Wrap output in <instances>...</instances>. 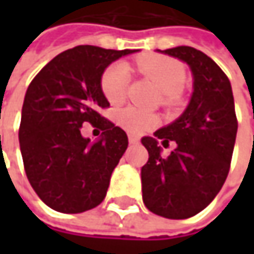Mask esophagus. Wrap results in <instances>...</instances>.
I'll list each match as a JSON object with an SVG mask.
<instances>
[{
    "label": "esophagus",
    "mask_w": 254,
    "mask_h": 254,
    "mask_svg": "<svg viewBox=\"0 0 254 254\" xmlns=\"http://www.w3.org/2000/svg\"><path fill=\"white\" fill-rule=\"evenodd\" d=\"M127 139H129V142H130V144H138V142H139V138H138L136 135H132V133H129Z\"/></svg>",
    "instance_id": "34e87169"
}]
</instances>
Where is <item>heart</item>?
Instances as JSON below:
<instances>
[{"mask_svg":"<svg viewBox=\"0 0 254 254\" xmlns=\"http://www.w3.org/2000/svg\"><path fill=\"white\" fill-rule=\"evenodd\" d=\"M138 69L156 82L159 89L163 92V101L168 106H175L179 101V92L185 82L184 66L172 57L145 54L136 59ZM130 82L129 67L125 63H115L106 69L101 77V88L106 98L119 104L125 100ZM119 122L129 132L141 133L157 125L159 119L154 113L136 109L133 106L125 107L119 113Z\"/></svg>","mask_w":254,"mask_h":254,"instance_id":"heart-1","label":"heart"}]
</instances>
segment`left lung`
<instances>
[{
	"label": "left lung",
	"mask_w": 254,
	"mask_h": 254,
	"mask_svg": "<svg viewBox=\"0 0 254 254\" xmlns=\"http://www.w3.org/2000/svg\"><path fill=\"white\" fill-rule=\"evenodd\" d=\"M185 62L192 73V95L185 112L171 125L144 136L148 162L141 169L145 207L168 219H187L206 209L228 177L237 116L228 76L204 53L192 47L162 51ZM166 147L177 144L168 158Z\"/></svg>",
	"instance_id": "left-lung-1"
}]
</instances>
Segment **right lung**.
I'll return each instance as SVG.
<instances>
[{"label": "right lung", "mask_w": 254, "mask_h": 254, "mask_svg": "<svg viewBox=\"0 0 254 254\" xmlns=\"http://www.w3.org/2000/svg\"><path fill=\"white\" fill-rule=\"evenodd\" d=\"M135 51L77 45L56 56L30 82L19 142L26 177L48 207L82 213L104 200L127 136L100 115L110 106L101 76L110 63ZM86 122L103 130L95 143L80 133Z\"/></svg>", "instance_id": "right-lung-1"}]
</instances>
